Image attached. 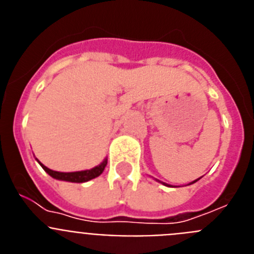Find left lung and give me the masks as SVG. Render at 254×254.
I'll use <instances>...</instances> for the list:
<instances>
[{
	"mask_svg": "<svg viewBox=\"0 0 254 254\" xmlns=\"http://www.w3.org/2000/svg\"><path fill=\"white\" fill-rule=\"evenodd\" d=\"M199 179V178H198ZM198 179H196V181H193V182H190V185H193V183H196L197 181H198ZM156 181H158V179H156ZM158 182H160V181H158ZM160 183H163L164 186H167V187H172V186H169V185H167V183H164V182H160Z\"/></svg>",
	"mask_w": 254,
	"mask_h": 254,
	"instance_id": "8db88e82",
	"label": "left lung"
}]
</instances>
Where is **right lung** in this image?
I'll list each match as a JSON object with an SVG mask.
<instances>
[{
	"label": "right lung",
	"instance_id": "1",
	"mask_svg": "<svg viewBox=\"0 0 254 254\" xmlns=\"http://www.w3.org/2000/svg\"><path fill=\"white\" fill-rule=\"evenodd\" d=\"M37 161L40 164V167L43 168V169L48 173L52 178L58 179V181L72 182V183H84V182L91 181V179L96 178V177H99L100 174H102L103 170H104V168L107 167L108 159L105 158L104 160L99 164V165H96V167L91 168V169L80 170V172H69V173L56 172V170H52V169H49V168H47L46 165H43V164L40 163L38 159H37Z\"/></svg>",
	"mask_w": 254,
	"mask_h": 254
}]
</instances>
